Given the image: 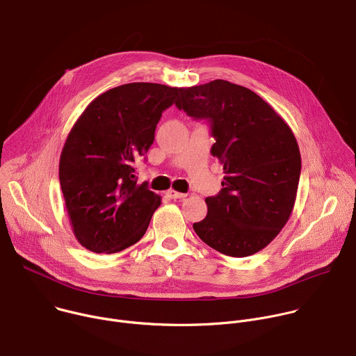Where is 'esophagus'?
Segmentation results:
<instances>
[{
    "label": "esophagus",
    "instance_id": "1",
    "mask_svg": "<svg viewBox=\"0 0 356 356\" xmlns=\"http://www.w3.org/2000/svg\"><path fill=\"white\" fill-rule=\"evenodd\" d=\"M187 194L184 193H179V191H175V190H169L168 191V197H170L172 200H183Z\"/></svg>",
    "mask_w": 356,
    "mask_h": 356
}]
</instances>
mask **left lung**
Returning <instances> with one entry per match:
<instances>
[{"instance_id": "obj_1", "label": "left lung", "mask_w": 356, "mask_h": 356, "mask_svg": "<svg viewBox=\"0 0 356 356\" xmlns=\"http://www.w3.org/2000/svg\"><path fill=\"white\" fill-rule=\"evenodd\" d=\"M176 106L209 123L211 154L225 173L222 190L205 198L208 213L193 225L195 233L230 257L260 252L293 209L302 162L292 130L253 90L223 79L183 88Z\"/></svg>"}]
</instances>
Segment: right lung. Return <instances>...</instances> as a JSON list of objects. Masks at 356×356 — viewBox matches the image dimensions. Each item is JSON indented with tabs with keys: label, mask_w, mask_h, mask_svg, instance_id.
Instances as JSON below:
<instances>
[{
	"label": "right lung",
	"mask_w": 356,
	"mask_h": 356,
	"mask_svg": "<svg viewBox=\"0 0 356 356\" xmlns=\"http://www.w3.org/2000/svg\"><path fill=\"white\" fill-rule=\"evenodd\" d=\"M180 88L133 82L95 100L74 124L60 158V186L76 241L117 253L145 234L161 195L137 184L136 163L155 140L162 113Z\"/></svg>",
	"instance_id": "right-lung-1"
}]
</instances>
